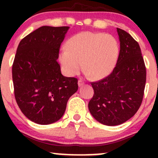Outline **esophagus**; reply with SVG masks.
<instances>
[{"mask_svg": "<svg viewBox=\"0 0 158 158\" xmlns=\"http://www.w3.org/2000/svg\"><path fill=\"white\" fill-rule=\"evenodd\" d=\"M84 85H85V82L82 80H81V79H79V80L78 81V85H79V87L83 86Z\"/></svg>", "mask_w": 158, "mask_h": 158, "instance_id": "esophagus-1", "label": "esophagus"}]
</instances>
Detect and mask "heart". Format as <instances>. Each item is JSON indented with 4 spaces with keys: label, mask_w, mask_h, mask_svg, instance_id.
Masks as SVG:
<instances>
[{
    "label": "heart",
    "mask_w": 158,
    "mask_h": 158,
    "mask_svg": "<svg viewBox=\"0 0 158 158\" xmlns=\"http://www.w3.org/2000/svg\"><path fill=\"white\" fill-rule=\"evenodd\" d=\"M119 52L118 41L113 35L100 32H81L72 36L66 49L59 54V62L70 77L81 68L94 80L106 77L117 64Z\"/></svg>",
    "instance_id": "obj_1"
}]
</instances>
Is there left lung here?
Segmentation results:
<instances>
[{
  "label": "left lung",
  "mask_w": 158,
  "mask_h": 158,
  "mask_svg": "<svg viewBox=\"0 0 158 158\" xmlns=\"http://www.w3.org/2000/svg\"><path fill=\"white\" fill-rule=\"evenodd\" d=\"M120 50L116 67L109 76L92 82L94 97L88 103L98 122L117 126L131 118L142 103L146 70L139 44L128 32L117 28Z\"/></svg>",
  "instance_id": "obj_1"
}]
</instances>
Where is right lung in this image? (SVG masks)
Returning a JSON list of instances; mask_svg holds the SVG:
<instances>
[{"label": "right lung", "mask_w": 158, "mask_h": 158, "mask_svg": "<svg viewBox=\"0 0 158 158\" xmlns=\"http://www.w3.org/2000/svg\"><path fill=\"white\" fill-rule=\"evenodd\" d=\"M69 27H39L20 41L12 64L15 100L32 122L51 124L60 119L78 79L64 77L58 63L59 48Z\"/></svg>", "instance_id": "right-lung-1"}]
</instances>
